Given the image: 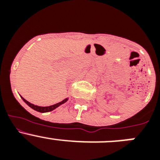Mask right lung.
Segmentation results:
<instances>
[{
    "label": "right lung",
    "instance_id": "obj_1",
    "mask_svg": "<svg viewBox=\"0 0 160 160\" xmlns=\"http://www.w3.org/2000/svg\"><path fill=\"white\" fill-rule=\"evenodd\" d=\"M22 98L23 99V101L25 102L26 103L28 106H29V107H30L31 108L33 109L34 111H38V112H41V113H45V112H49V111H52L53 110H54V109H56L57 107H58L59 106H61L62 104H63V103H65L66 102H67V100H68V98H65L64 100H62V101L60 102L56 103V104H54V105L49 106V107H39V106L33 105V104L30 103L29 102H28L27 100H25L23 97H22Z\"/></svg>",
    "mask_w": 160,
    "mask_h": 160
}]
</instances>
